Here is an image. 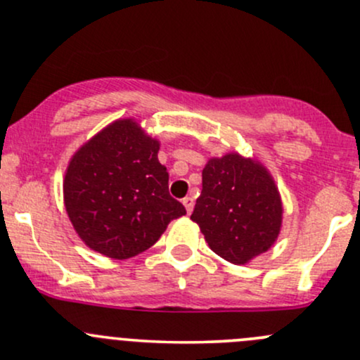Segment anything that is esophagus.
Returning <instances> with one entry per match:
<instances>
[{"instance_id": "esophagus-1", "label": "esophagus", "mask_w": 360, "mask_h": 360, "mask_svg": "<svg viewBox=\"0 0 360 360\" xmlns=\"http://www.w3.org/2000/svg\"><path fill=\"white\" fill-rule=\"evenodd\" d=\"M183 205H184V208H186V212L191 213L193 208H195V200H193L191 196H186V198L183 200Z\"/></svg>"}]
</instances>
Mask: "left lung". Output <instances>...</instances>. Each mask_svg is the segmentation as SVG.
I'll use <instances>...</instances> for the list:
<instances>
[{
    "label": "left lung",
    "instance_id": "8db88e82",
    "mask_svg": "<svg viewBox=\"0 0 360 360\" xmlns=\"http://www.w3.org/2000/svg\"><path fill=\"white\" fill-rule=\"evenodd\" d=\"M191 220L210 250L229 263L246 264L275 244L283 207L274 177L262 162L238 152L212 157Z\"/></svg>",
    "mask_w": 360,
    "mask_h": 360
}]
</instances>
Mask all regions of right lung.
Masks as SVG:
<instances>
[{
	"label": "right lung",
	"mask_w": 360,
	"mask_h": 360,
	"mask_svg": "<svg viewBox=\"0 0 360 360\" xmlns=\"http://www.w3.org/2000/svg\"><path fill=\"white\" fill-rule=\"evenodd\" d=\"M160 141L131 117L117 120L71 157L63 181L73 229L90 250L128 259L159 240L171 220L186 215L169 195Z\"/></svg>",
	"instance_id": "obj_1"
}]
</instances>
